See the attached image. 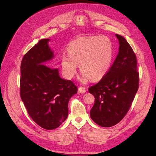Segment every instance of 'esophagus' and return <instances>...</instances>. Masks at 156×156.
Wrapping results in <instances>:
<instances>
[{
	"label": "esophagus",
	"mask_w": 156,
	"mask_h": 156,
	"mask_svg": "<svg viewBox=\"0 0 156 156\" xmlns=\"http://www.w3.org/2000/svg\"><path fill=\"white\" fill-rule=\"evenodd\" d=\"M86 91H87L86 88L85 87H80L78 88V92H79V93L84 94V93L86 92Z\"/></svg>",
	"instance_id": "esophagus-1"
}]
</instances>
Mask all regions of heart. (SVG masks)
<instances>
[{"label":"heart","instance_id":"obj_1","mask_svg":"<svg viewBox=\"0 0 156 156\" xmlns=\"http://www.w3.org/2000/svg\"><path fill=\"white\" fill-rule=\"evenodd\" d=\"M68 55H62L61 65L64 76L72 79L79 64L82 72L81 81L87 83L92 79L102 78L111 67L113 56L111 40L105 36L80 37L73 40L67 47Z\"/></svg>","mask_w":156,"mask_h":156}]
</instances>
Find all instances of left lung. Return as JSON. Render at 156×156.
<instances>
[{"mask_svg":"<svg viewBox=\"0 0 156 156\" xmlns=\"http://www.w3.org/2000/svg\"><path fill=\"white\" fill-rule=\"evenodd\" d=\"M116 37L119 47L115 61L99 82L88 88L95 97L90 115L102 127L112 126L125 117L138 88L136 55L123 37Z\"/></svg>","mask_w":156,"mask_h":156,"instance_id":"left-lung-1","label":"left lung"}]
</instances>
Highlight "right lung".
I'll return each instance as SVG.
<instances>
[{
    "instance_id": "add662e5",
    "label": "right lung",
    "mask_w": 156,
    "mask_h": 156,
    "mask_svg": "<svg viewBox=\"0 0 156 156\" xmlns=\"http://www.w3.org/2000/svg\"><path fill=\"white\" fill-rule=\"evenodd\" d=\"M50 40H39L21 64V100L31 119L46 129L57 128L67 119L69 101L78 90L73 81L60 77L58 69L52 68Z\"/></svg>"
}]
</instances>
